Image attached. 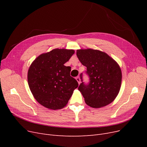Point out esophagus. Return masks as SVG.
<instances>
[{
  "label": "esophagus",
  "mask_w": 147,
  "mask_h": 147,
  "mask_svg": "<svg viewBox=\"0 0 147 147\" xmlns=\"http://www.w3.org/2000/svg\"><path fill=\"white\" fill-rule=\"evenodd\" d=\"M76 80L78 81V83L79 84H80V78L79 76H78V77H76Z\"/></svg>",
  "instance_id": "esophagus-1"
}]
</instances>
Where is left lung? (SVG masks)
<instances>
[{
	"label": "left lung",
	"mask_w": 147,
	"mask_h": 147,
	"mask_svg": "<svg viewBox=\"0 0 147 147\" xmlns=\"http://www.w3.org/2000/svg\"><path fill=\"white\" fill-rule=\"evenodd\" d=\"M76 55L86 67L89 78L88 84L82 82L78 88L86 104L97 109L112 102L121 83V71L117 62L106 53L92 49L77 50Z\"/></svg>",
	"instance_id": "left-lung-1"
}]
</instances>
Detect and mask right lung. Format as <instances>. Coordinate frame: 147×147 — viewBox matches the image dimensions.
Masks as SVG:
<instances>
[{"mask_svg":"<svg viewBox=\"0 0 147 147\" xmlns=\"http://www.w3.org/2000/svg\"><path fill=\"white\" fill-rule=\"evenodd\" d=\"M74 53L73 49H55L41 54L31 64L27 74L28 86L36 101L51 110L64 108L78 87L70 76V67L64 64Z\"/></svg>","mask_w":147,"mask_h":147,"instance_id":"right-lung-1","label":"right lung"}]
</instances>
